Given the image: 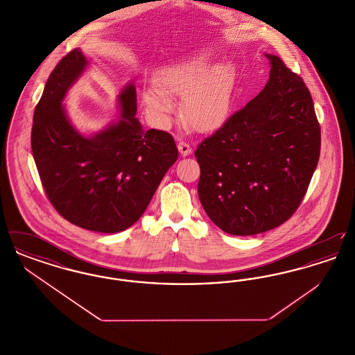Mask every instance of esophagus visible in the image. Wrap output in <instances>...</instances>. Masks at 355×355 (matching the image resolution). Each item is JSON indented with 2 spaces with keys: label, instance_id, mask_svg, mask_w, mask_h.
I'll return each instance as SVG.
<instances>
[{
  "label": "esophagus",
  "instance_id": "obj_1",
  "mask_svg": "<svg viewBox=\"0 0 355 355\" xmlns=\"http://www.w3.org/2000/svg\"><path fill=\"white\" fill-rule=\"evenodd\" d=\"M178 150L182 155H189L191 153V146L185 141H180L178 142Z\"/></svg>",
  "mask_w": 355,
  "mask_h": 355
}]
</instances>
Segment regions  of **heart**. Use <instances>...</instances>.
Masks as SVG:
<instances>
[{
	"label": "heart",
	"instance_id": "heart-1",
	"mask_svg": "<svg viewBox=\"0 0 355 355\" xmlns=\"http://www.w3.org/2000/svg\"><path fill=\"white\" fill-rule=\"evenodd\" d=\"M236 89V71L229 62L213 64L206 54L187 58L166 69L158 86L144 92V103L155 116H168L174 109L170 96L182 98V117L198 132H211L226 121Z\"/></svg>",
	"mask_w": 355,
	"mask_h": 355
}]
</instances>
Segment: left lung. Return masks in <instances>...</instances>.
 Returning <instances> with one entry per match:
<instances>
[{"label": "left lung", "mask_w": 355, "mask_h": 355, "mask_svg": "<svg viewBox=\"0 0 355 355\" xmlns=\"http://www.w3.org/2000/svg\"><path fill=\"white\" fill-rule=\"evenodd\" d=\"M263 90L205 138L194 155L198 197L209 218L233 236L286 222L302 202L321 152V128L301 76L277 57Z\"/></svg>", "instance_id": "1"}]
</instances>
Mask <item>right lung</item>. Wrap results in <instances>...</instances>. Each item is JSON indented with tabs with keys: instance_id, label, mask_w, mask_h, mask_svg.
<instances>
[{
	"instance_id": "right-lung-1",
	"label": "right lung",
	"mask_w": 355,
	"mask_h": 355,
	"mask_svg": "<svg viewBox=\"0 0 355 355\" xmlns=\"http://www.w3.org/2000/svg\"><path fill=\"white\" fill-rule=\"evenodd\" d=\"M85 67L81 51L73 49L53 69L34 109V161L61 217L86 230L119 233L144 214L178 149L168 132L142 130L133 85L119 94L117 123L92 138L76 132L62 100Z\"/></svg>"
}]
</instances>
